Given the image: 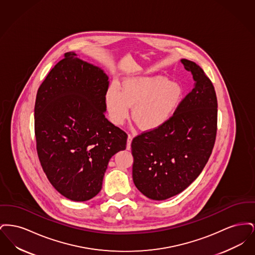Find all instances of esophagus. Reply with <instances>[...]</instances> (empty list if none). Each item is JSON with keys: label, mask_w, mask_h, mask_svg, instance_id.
Returning a JSON list of instances; mask_svg holds the SVG:
<instances>
[{"label": "esophagus", "mask_w": 255, "mask_h": 255, "mask_svg": "<svg viewBox=\"0 0 255 255\" xmlns=\"http://www.w3.org/2000/svg\"><path fill=\"white\" fill-rule=\"evenodd\" d=\"M133 135L132 134H128V138H127V149L128 150H130V148H131V142H132V140H133Z\"/></svg>", "instance_id": "1"}]
</instances>
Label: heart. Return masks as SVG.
Listing matches in <instances>:
<instances>
[{
    "instance_id": "1",
    "label": "heart",
    "mask_w": 255,
    "mask_h": 255,
    "mask_svg": "<svg viewBox=\"0 0 255 255\" xmlns=\"http://www.w3.org/2000/svg\"><path fill=\"white\" fill-rule=\"evenodd\" d=\"M182 97V89L164 76L131 77L122 88L110 86L105 103L111 122L121 125L132 109V119L139 128L154 130L169 122Z\"/></svg>"
}]
</instances>
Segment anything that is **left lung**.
Instances as JSON below:
<instances>
[{"label":"left lung","instance_id":"obj_1","mask_svg":"<svg viewBox=\"0 0 255 255\" xmlns=\"http://www.w3.org/2000/svg\"><path fill=\"white\" fill-rule=\"evenodd\" d=\"M181 61L192 73L194 88L169 122L136 135L131 144L133 183L156 201L179 194L194 182L216 139L218 104L213 84L196 63Z\"/></svg>","mask_w":255,"mask_h":255}]
</instances>
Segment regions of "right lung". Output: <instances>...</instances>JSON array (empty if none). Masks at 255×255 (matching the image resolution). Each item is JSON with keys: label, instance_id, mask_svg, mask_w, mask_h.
<instances>
[{"label": "right lung", "instance_id": "1", "mask_svg": "<svg viewBox=\"0 0 255 255\" xmlns=\"http://www.w3.org/2000/svg\"><path fill=\"white\" fill-rule=\"evenodd\" d=\"M64 56L37 92V154L60 194L85 202L101 190L110 158L126 149L127 133L105 118L106 73L73 51Z\"/></svg>", "mask_w": 255, "mask_h": 255}]
</instances>
